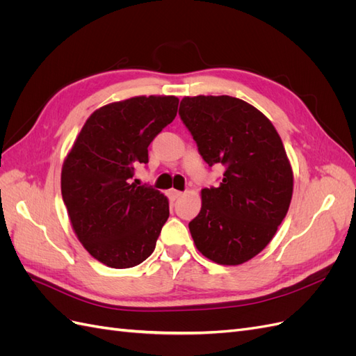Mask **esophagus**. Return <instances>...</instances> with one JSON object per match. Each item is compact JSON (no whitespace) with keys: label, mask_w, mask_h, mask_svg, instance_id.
I'll list each match as a JSON object with an SVG mask.
<instances>
[{"label":"esophagus","mask_w":356,"mask_h":356,"mask_svg":"<svg viewBox=\"0 0 356 356\" xmlns=\"http://www.w3.org/2000/svg\"><path fill=\"white\" fill-rule=\"evenodd\" d=\"M168 195H169V197L172 199V200H175V199H178V197H181L182 196V191H178V190H169L168 191Z\"/></svg>","instance_id":"obj_1"}]
</instances>
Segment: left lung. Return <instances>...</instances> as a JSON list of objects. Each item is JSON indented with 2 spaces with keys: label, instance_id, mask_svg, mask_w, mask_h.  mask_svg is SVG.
Wrapping results in <instances>:
<instances>
[{
  "label": "left lung",
  "instance_id": "obj_1",
  "mask_svg": "<svg viewBox=\"0 0 356 356\" xmlns=\"http://www.w3.org/2000/svg\"><path fill=\"white\" fill-rule=\"evenodd\" d=\"M179 117L209 166L225 170L218 187L202 190L188 229L213 263L238 266L261 252L293 197V169L270 120L233 96H186Z\"/></svg>",
  "mask_w": 356,
  "mask_h": 356
}]
</instances>
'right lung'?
I'll use <instances>...</instances> for the list:
<instances>
[{"instance_id": "1", "label": "right lung", "mask_w": 356, "mask_h": 356, "mask_svg": "<svg viewBox=\"0 0 356 356\" xmlns=\"http://www.w3.org/2000/svg\"><path fill=\"white\" fill-rule=\"evenodd\" d=\"M175 96H136L96 110L62 166L68 217L88 252L113 268L141 264L153 254L169 202L152 186H135L148 145L172 123Z\"/></svg>"}]
</instances>
